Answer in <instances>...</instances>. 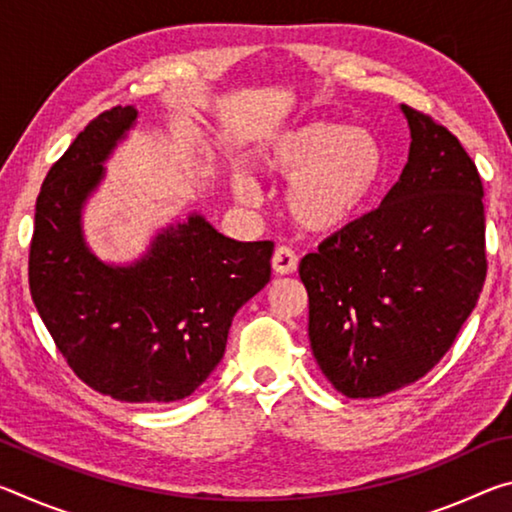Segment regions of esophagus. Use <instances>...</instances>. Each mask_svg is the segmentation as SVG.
Listing matches in <instances>:
<instances>
[{"mask_svg":"<svg viewBox=\"0 0 512 512\" xmlns=\"http://www.w3.org/2000/svg\"><path fill=\"white\" fill-rule=\"evenodd\" d=\"M298 268V255L289 246H277L273 255V271L277 275H291Z\"/></svg>","mask_w":512,"mask_h":512,"instance_id":"34e87169","label":"esophagus"}]
</instances>
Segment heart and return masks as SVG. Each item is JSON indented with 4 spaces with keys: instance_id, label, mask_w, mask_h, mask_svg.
Here are the masks:
<instances>
[{
    "instance_id": "obj_1",
    "label": "heart",
    "mask_w": 512,
    "mask_h": 512,
    "mask_svg": "<svg viewBox=\"0 0 512 512\" xmlns=\"http://www.w3.org/2000/svg\"><path fill=\"white\" fill-rule=\"evenodd\" d=\"M266 176L287 178L284 207L300 228L336 232L366 212L386 173V151L375 133L339 121H307L273 135L257 153ZM239 203L257 198L246 173L230 178Z\"/></svg>"
}]
</instances>
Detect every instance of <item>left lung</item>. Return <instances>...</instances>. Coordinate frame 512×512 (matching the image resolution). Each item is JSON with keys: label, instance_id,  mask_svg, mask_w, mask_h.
Listing matches in <instances>:
<instances>
[{"label": "left lung", "instance_id": "1", "mask_svg": "<svg viewBox=\"0 0 512 512\" xmlns=\"http://www.w3.org/2000/svg\"><path fill=\"white\" fill-rule=\"evenodd\" d=\"M409 160L384 201L300 262L309 341L352 400L400 391L452 348L485 280L483 185L461 142L400 106Z\"/></svg>", "mask_w": 512, "mask_h": 512}]
</instances>
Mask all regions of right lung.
<instances>
[{"label":"right lung","mask_w":512,"mask_h":512,"mask_svg":"<svg viewBox=\"0 0 512 512\" xmlns=\"http://www.w3.org/2000/svg\"><path fill=\"white\" fill-rule=\"evenodd\" d=\"M137 121L117 106L90 121L42 183L29 287L42 323L85 384L112 400H185L223 359L237 311L271 280L273 241H235L203 214L169 223L128 264L94 253L83 207Z\"/></svg>","instance_id":"add662e5"}]
</instances>
